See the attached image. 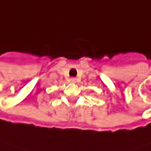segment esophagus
<instances>
[{"instance_id":"esophagus-1","label":"esophagus","mask_w":151,"mask_h":151,"mask_svg":"<svg viewBox=\"0 0 151 151\" xmlns=\"http://www.w3.org/2000/svg\"><path fill=\"white\" fill-rule=\"evenodd\" d=\"M70 81H71V83H73V84H75V83H76V78H72L70 79Z\"/></svg>"}]
</instances>
